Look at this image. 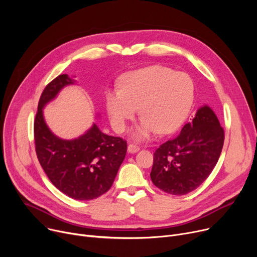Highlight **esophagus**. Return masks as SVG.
Segmentation results:
<instances>
[{
  "instance_id": "obj_1",
  "label": "esophagus",
  "mask_w": 257,
  "mask_h": 257,
  "mask_svg": "<svg viewBox=\"0 0 257 257\" xmlns=\"http://www.w3.org/2000/svg\"><path fill=\"white\" fill-rule=\"evenodd\" d=\"M140 151V147L134 145V144H130L128 145V152L129 153H137Z\"/></svg>"
}]
</instances>
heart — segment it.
I'll use <instances>...</instances> for the list:
<instances>
[{"mask_svg":"<svg viewBox=\"0 0 257 257\" xmlns=\"http://www.w3.org/2000/svg\"><path fill=\"white\" fill-rule=\"evenodd\" d=\"M192 78L166 66L153 65L127 74L119 89L105 93L107 112L115 131L123 132L138 108L142 117L133 137L149 139L157 131L169 134L183 123L194 100Z\"/></svg>","mask_w":257,"mask_h":257,"instance_id":"heart-1","label":"heart"}]
</instances>
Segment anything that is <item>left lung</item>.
I'll return each mask as SVG.
<instances>
[{
	"label": "left lung",
	"instance_id": "1",
	"mask_svg": "<svg viewBox=\"0 0 257 257\" xmlns=\"http://www.w3.org/2000/svg\"><path fill=\"white\" fill-rule=\"evenodd\" d=\"M224 130L211 108L200 107L191 123L154 153L151 180L171 195H185L203 183L217 165Z\"/></svg>",
	"mask_w": 257,
	"mask_h": 257
}]
</instances>
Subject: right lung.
Masks as SVG:
<instances>
[{
	"instance_id": "add662e5",
	"label": "right lung",
	"mask_w": 257,
	"mask_h": 257,
	"mask_svg": "<svg viewBox=\"0 0 257 257\" xmlns=\"http://www.w3.org/2000/svg\"><path fill=\"white\" fill-rule=\"evenodd\" d=\"M72 84L75 80L63 74L44 89L34 120L35 150L54 186L75 200H92L111 187L125 159L127 143L104 134L96 124L74 140H62L50 130L43 109L63 87Z\"/></svg>"
}]
</instances>
